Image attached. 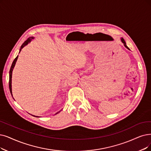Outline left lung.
Listing matches in <instances>:
<instances>
[{
    "label": "left lung",
    "instance_id": "1",
    "mask_svg": "<svg viewBox=\"0 0 151 151\" xmlns=\"http://www.w3.org/2000/svg\"><path fill=\"white\" fill-rule=\"evenodd\" d=\"M121 41H122V43L124 44V46L126 47V48H127V49L128 50H129V48L127 46H126V42H125V41H124V40L123 38H121Z\"/></svg>",
    "mask_w": 151,
    "mask_h": 151
}]
</instances>
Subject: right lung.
Returning a JSON list of instances; mask_svg holds the SVG:
<instances>
[{
	"label": "right lung",
	"instance_id": "right-lung-1",
	"mask_svg": "<svg viewBox=\"0 0 151 151\" xmlns=\"http://www.w3.org/2000/svg\"><path fill=\"white\" fill-rule=\"evenodd\" d=\"M33 38H34V37H29V38H28L25 42H24V43L22 44V45L21 47H20L19 53L20 52L21 50H22V48H23L24 46H25L26 45H27L29 43V42H31V41H32ZM18 56H17L15 58V59L14 60V61H13V63H12V65H11V68H10V72H9V89H10V93H11L12 96V71H13V69H14V67H15V64H16L17 60V59H18ZM59 112H60V111H58V112H57L56 114H58V113H59ZM33 116H34V115H33ZM36 117H38V116H36Z\"/></svg>",
	"mask_w": 151,
	"mask_h": 151
}]
</instances>
